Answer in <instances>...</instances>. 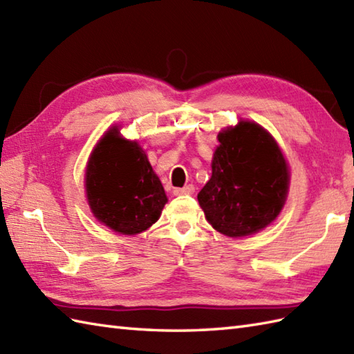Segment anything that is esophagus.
<instances>
[{"label":"esophagus","instance_id":"34e87169","mask_svg":"<svg viewBox=\"0 0 354 354\" xmlns=\"http://www.w3.org/2000/svg\"><path fill=\"white\" fill-rule=\"evenodd\" d=\"M193 193H194V185L192 184L183 187V189L173 190V194H175V196H183V194H193Z\"/></svg>","mask_w":354,"mask_h":354}]
</instances>
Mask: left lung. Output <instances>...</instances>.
Here are the masks:
<instances>
[{
  "instance_id": "left-lung-1",
  "label": "left lung",
  "mask_w": 354,
  "mask_h": 354,
  "mask_svg": "<svg viewBox=\"0 0 354 354\" xmlns=\"http://www.w3.org/2000/svg\"><path fill=\"white\" fill-rule=\"evenodd\" d=\"M212 178L198 194L212 227L228 237L250 236L272 222L284 205L289 170L270 135L240 122L217 135Z\"/></svg>"
}]
</instances>
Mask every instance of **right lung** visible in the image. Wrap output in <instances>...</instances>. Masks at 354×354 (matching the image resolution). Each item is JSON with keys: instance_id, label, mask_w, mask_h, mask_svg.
<instances>
[{"instance_id": "obj_1", "label": "right lung", "mask_w": 354, "mask_h": 354, "mask_svg": "<svg viewBox=\"0 0 354 354\" xmlns=\"http://www.w3.org/2000/svg\"><path fill=\"white\" fill-rule=\"evenodd\" d=\"M86 196L94 216L120 234H138L160 219L167 202L161 181L137 142L117 129L100 140L89 158Z\"/></svg>"}]
</instances>
